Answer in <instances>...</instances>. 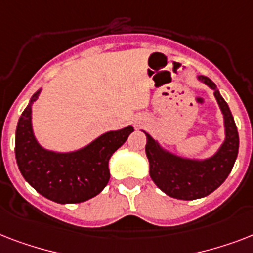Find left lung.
<instances>
[{"label": "left lung", "instance_id": "left-lung-1", "mask_svg": "<svg viewBox=\"0 0 253 253\" xmlns=\"http://www.w3.org/2000/svg\"><path fill=\"white\" fill-rule=\"evenodd\" d=\"M198 80L214 90L223 114L226 138L215 154L204 160L181 158L164 150L158 140L144 131L151 178L159 189L177 200H198L219 188L231 172L239 151V134L227 102L209 77L198 76Z\"/></svg>", "mask_w": 253, "mask_h": 253}]
</instances>
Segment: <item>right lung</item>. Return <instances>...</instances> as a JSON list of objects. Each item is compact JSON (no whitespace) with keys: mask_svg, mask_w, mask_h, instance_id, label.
<instances>
[{"mask_svg":"<svg viewBox=\"0 0 253 253\" xmlns=\"http://www.w3.org/2000/svg\"><path fill=\"white\" fill-rule=\"evenodd\" d=\"M30 99L15 131V159L22 176L39 194L57 204H79L90 200L103 190L110 178L109 160L126 142L134 127L109 131L73 152L45 150L33 131V103Z\"/></svg>","mask_w":253,"mask_h":253,"instance_id":"obj_1","label":"right lung"}]
</instances>
